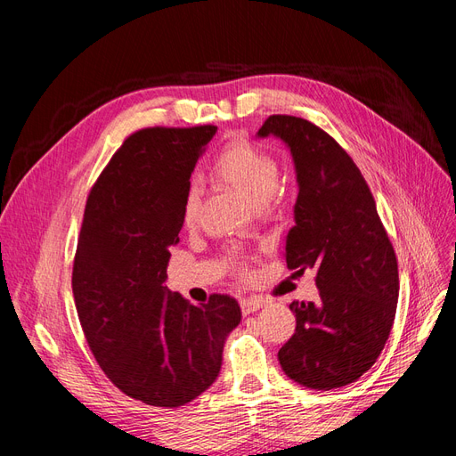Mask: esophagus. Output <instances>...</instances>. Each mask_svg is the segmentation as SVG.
Here are the masks:
<instances>
[{"label": "esophagus", "instance_id": "esophagus-1", "mask_svg": "<svg viewBox=\"0 0 456 456\" xmlns=\"http://www.w3.org/2000/svg\"><path fill=\"white\" fill-rule=\"evenodd\" d=\"M240 306H241V312L247 315V314H253V312L260 310L262 308V302L258 298H243L240 302Z\"/></svg>", "mask_w": 456, "mask_h": 456}]
</instances>
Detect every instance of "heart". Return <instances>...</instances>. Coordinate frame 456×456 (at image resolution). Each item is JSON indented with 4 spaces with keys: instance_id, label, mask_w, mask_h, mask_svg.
<instances>
[{
    "instance_id": "b5f03b06",
    "label": "heart",
    "mask_w": 456,
    "mask_h": 456,
    "mask_svg": "<svg viewBox=\"0 0 456 456\" xmlns=\"http://www.w3.org/2000/svg\"><path fill=\"white\" fill-rule=\"evenodd\" d=\"M216 175L236 188L253 207H265L280 184V165L245 139H233L216 154ZM201 205V186L188 184L183 200L184 224H194Z\"/></svg>"
}]
</instances>
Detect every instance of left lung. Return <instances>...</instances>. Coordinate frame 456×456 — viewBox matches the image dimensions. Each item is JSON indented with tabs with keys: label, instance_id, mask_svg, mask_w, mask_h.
I'll list each match as a JSON object with an SVG mask.
<instances>
[{
	"label": "left lung",
	"instance_id": "left-lung-1",
	"mask_svg": "<svg viewBox=\"0 0 456 456\" xmlns=\"http://www.w3.org/2000/svg\"><path fill=\"white\" fill-rule=\"evenodd\" d=\"M273 134L293 156L298 196L285 260L315 268L317 302H291L297 329L278 352L289 379L312 390L355 382L375 365L394 325L399 273L375 198L340 144L308 119L270 116L256 133Z\"/></svg>",
	"mask_w": 456,
	"mask_h": 456
}]
</instances>
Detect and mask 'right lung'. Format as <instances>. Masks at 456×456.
Masks as SVG:
<instances>
[{
  "mask_svg": "<svg viewBox=\"0 0 456 456\" xmlns=\"http://www.w3.org/2000/svg\"><path fill=\"white\" fill-rule=\"evenodd\" d=\"M215 126L151 127L121 144L89 191L72 272L81 329L104 375L133 399L181 407L216 380L236 298L201 306L165 287L183 200Z\"/></svg>",
  "mask_w": 456,
  "mask_h": 456,
  "instance_id": "right-lung-1",
  "label": "right lung"
}]
</instances>
